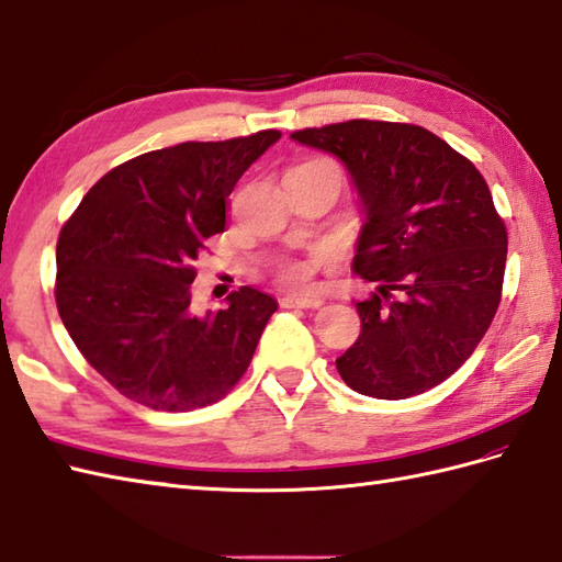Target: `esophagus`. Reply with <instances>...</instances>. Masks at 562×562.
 <instances>
[{
	"label": "esophagus",
	"instance_id": "obj_1",
	"mask_svg": "<svg viewBox=\"0 0 562 562\" xmlns=\"http://www.w3.org/2000/svg\"><path fill=\"white\" fill-rule=\"evenodd\" d=\"M324 304L321 296H304V294H288L282 296V306L284 308H318Z\"/></svg>",
	"mask_w": 562,
	"mask_h": 562
}]
</instances>
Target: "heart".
<instances>
[{"label":"heart","mask_w":562,"mask_h":562,"mask_svg":"<svg viewBox=\"0 0 562 562\" xmlns=\"http://www.w3.org/2000/svg\"><path fill=\"white\" fill-rule=\"evenodd\" d=\"M280 278H282L284 282L302 284V282L308 280V266H304V262H296V260L284 262V266L280 268Z\"/></svg>","instance_id":"heart-1"}]
</instances>
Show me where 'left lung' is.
<instances>
[{
	"mask_svg": "<svg viewBox=\"0 0 562 562\" xmlns=\"http://www.w3.org/2000/svg\"><path fill=\"white\" fill-rule=\"evenodd\" d=\"M348 166L367 222L352 268L376 282L357 302L362 333L336 360L362 396L435 389L479 348L503 300L507 229L485 178L411 123L348 121L292 133Z\"/></svg>",
	"mask_w": 562,
	"mask_h": 562,
	"instance_id": "left-lung-1",
	"label": "left lung"
}]
</instances>
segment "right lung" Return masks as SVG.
<instances>
[{
  "mask_svg": "<svg viewBox=\"0 0 562 562\" xmlns=\"http://www.w3.org/2000/svg\"><path fill=\"white\" fill-rule=\"evenodd\" d=\"M280 130L183 142L115 166L57 236L59 318L97 372L151 411L217 403L254 360L278 302L254 288L198 316L195 260L224 232L238 178Z\"/></svg>",
  "mask_w": 562,
  "mask_h": 562,
  "instance_id": "add662e5",
  "label": "right lung"
}]
</instances>
